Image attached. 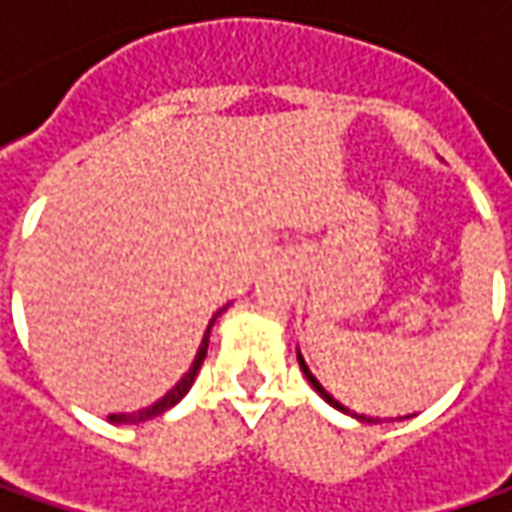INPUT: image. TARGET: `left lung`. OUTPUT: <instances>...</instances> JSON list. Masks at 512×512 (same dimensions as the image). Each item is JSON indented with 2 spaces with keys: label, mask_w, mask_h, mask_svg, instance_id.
<instances>
[{
  "label": "left lung",
  "mask_w": 512,
  "mask_h": 512,
  "mask_svg": "<svg viewBox=\"0 0 512 512\" xmlns=\"http://www.w3.org/2000/svg\"><path fill=\"white\" fill-rule=\"evenodd\" d=\"M299 367H302V373H305V376H307V382L316 387V393H319V396H322V399H325L327 404H333V407H336V410H342V413H350V410H347V407H344L342 402H336V399H333V396L327 393L325 387L316 382V376H313V373L307 370V364H305V359H302V353H299ZM356 419H362V422H376V419H364V416H356Z\"/></svg>",
  "instance_id": "left-lung-1"
}]
</instances>
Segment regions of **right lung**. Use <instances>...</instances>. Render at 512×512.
I'll use <instances>...</instances> for the list:
<instances>
[{
	"label": "right lung",
	"instance_id": "obj_1",
	"mask_svg": "<svg viewBox=\"0 0 512 512\" xmlns=\"http://www.w3.org/2000/svg\"><path fill=\"white\" fill-rule=\"evenodd\" d=\"M210 327H213V322L207 325L205 330V339H202V344H199V353H196V359H193V364H190V370H187L185 376L176 382V387L170 390L168 396H162L156 404H150V407H145V410H136V413H113V416H108L110 422L113 424H136V422H145V419H153V416H159V413H165V410H170L176 402H182V396H185L187 390H190V384H193V379H196V373H199V367H202V362H205L207 356V336H210Z\"/></svg>",
	"mask_w": 512,
	"mask_h": 512
}]
</instances>
